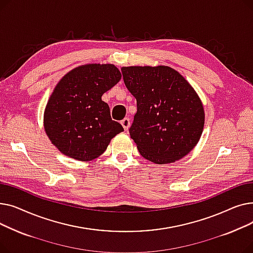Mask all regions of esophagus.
Masks as SVG:
<instances>
[{
    "label": "esophagus",
    "mask_w": 253,
    "mask_h": 253,
    "mask_svg": "<svg viewBox=\"0 0 253 253\" xmlns=\"http://www.w3.org/2000/svg\"><path fill=\"white\" fill-rule=\"evenodd\" d=\"M121 125H122V126H123V128L127 131V130L129 129V127H130V120H129L128 118L123 119L122 121H121Z\"/></svg>",
    "instance_id": "obj_1"
}]
</instances>
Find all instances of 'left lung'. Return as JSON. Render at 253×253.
Instances as JSON below:
<instances>
[{"instance_id":"1","label":"left lung","mask_w":253,"mask_h":253,"mask_svg":"<svg viewBox=\"0 0 253 253\" xmlns=\"http://www.w3.org/2000/svg\"><path fill=\"white\" fill-rule=\"evenodd\" d=\"M122 74L137 102L129 133L140 155L156 164L175 162L188 155L200 139L205 121L194 88L165 65L124 66Z\"/></svg>"}]
</instances>
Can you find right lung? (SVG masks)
I'll return each instance as SVG.
<instances>
[{"instance_id": "right-lung-1", "label": "right lung", "mask_w": 253, "mask_h": 253, "mask_svg": "<svg viewBox=\"0 0 253 253\" xmlns=\"http://www.w3.org/2000/svg\"><path fill=\"white\" fill-rule=\"evenodd\" d=\"M122 75L114 64H85L66 74L47 102L44 128L51 142L79 161L96 159L111 139L124 131L112 120L101 96Z\"/></svg>"}]
</instances>
